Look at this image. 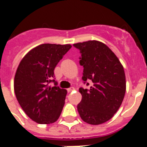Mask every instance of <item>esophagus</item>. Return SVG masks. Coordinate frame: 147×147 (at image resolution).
Instances as JSON below:
<instances>
[{
	"label": "esophagus",
	"mask_w": 147,
	"mask_h": 147,
	"mask_svg": "<svg viewBox=\"0 0 147 147\" xmlns=\"http://www.w3.org/2000/svg\"><path fill=\"white\" fill-rule=\"evenodd\" d=\"M72 90H74V87H70V88H68V89H67V92L70 93L71 92Z\"/></svg>",
	"instance_id": "obj_1"
}]
</instances>
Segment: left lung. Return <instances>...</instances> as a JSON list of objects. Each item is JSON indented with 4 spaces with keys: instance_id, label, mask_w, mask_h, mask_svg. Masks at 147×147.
Wrapping results in <instances>:
<instances>
[{
    "instance_id": "obj_1",
    "label": "left lung",
    "mask_w": 147,
    "mask_h": 147,
    "mask_svg": "<svg viewBox=\"0 0 147 147\" xmlns=\"http://www.w3.org/2000/svg\"><path fill=\"white\" fill-rule=\"evenodd\" d=\"M81 53L83 80H90L89 90L80 88L82 100L77 105L81 119L98 125L113 117L122 104L126 92L123 65L113 52L103 42L93 40L75 43ZM89 85V83H86Z\"/></svg>"
}]
</instances>
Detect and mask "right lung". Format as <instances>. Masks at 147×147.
I'll use <instances>...</instances> for the list:
<instances>
[{
    "label": "right lung",
    "instance_id": "1",
    "mask_svg": "<svg viewBox=\"0 0 147 147\" xmlns=\"http://www.w3.org/2000/svg\"><path fill=\"white\" fill-rule=\"evenodd\" d=\"M71 48L70 44H42L21 60L14 78V91L21 108L38 123L49 124L60 117L67 90L49 86L58 62Z\"/></svg>",
    "mask_w": 147,
    "mask_h": 147
}]
</instances>
